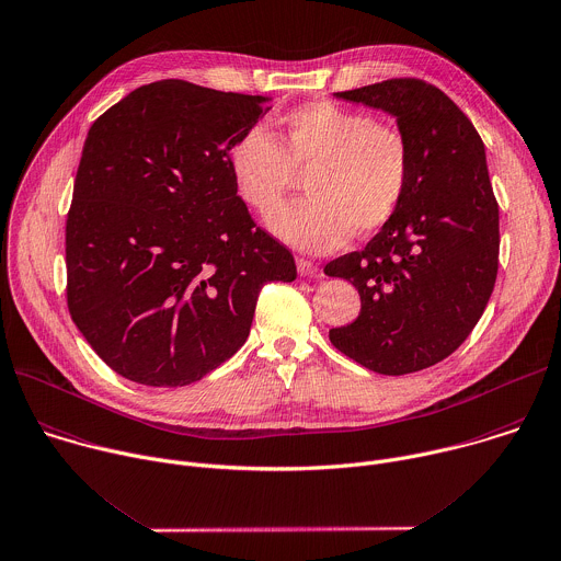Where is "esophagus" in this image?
<instances>
[{
    "instance_id": "obj_1",
    "label": "esophagus",
    "mask_w": 561,
    "mask_h": 561,
    "mask_svg": "<svg viewBox=\"0 0 561 561\" xmlns=\"http://www.w3.org/2000/svg\"><path fill=\"white\" fill-rule=\"evenodd\" d=\"M297 271H299V275L301 277H310V275H317V264H312L310 260H306V257H297Z\"/></svg>"
}]
</instances>
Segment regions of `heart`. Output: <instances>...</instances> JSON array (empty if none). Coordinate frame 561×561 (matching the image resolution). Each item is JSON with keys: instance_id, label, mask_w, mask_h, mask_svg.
Masks as SVG:
<instances>
[{"instance_id": "1", "label": "heart", "mask_w": 561, "mask_h": 561, "mask_svg": "<svg viewBox=\"0 0 561 561\" xmlns=\"http://www.w3.org/2000/svg\"><path fill=\"white\" fill-rule=\"evenodd\" d=\"M279 129L282 142L255 125L229 151L240 201L262 216L284 201L295 171H310L308 198L268 218L275 238L306 253H328L354 231L369 236L392 222L412 180V149L399 129L330 101L284 114Z\"/></svg>"}]
</instances>
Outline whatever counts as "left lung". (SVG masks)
<instances>
[{
    "label": "left lung",
    "instance_id": "1",
    "mask_svg": "<svg viewBox=\"0 0 561 561\" xmlns=\"http://www.w3.org/2000/svg\"><path fill=\"white\" fill-rule=\"evenodd\" d=\"M336 99L397 118L412 149L410 192L363 251L325 264L360 295L358 317L330 341L363 367L410 375L447 358L469 336L493 293L497 203L480 134L462 110L421 79H390Z\"/></svg>",
    "mask_w": 561,
    "mask_h": 561
}]
</instances>
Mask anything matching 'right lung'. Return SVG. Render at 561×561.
<instances>
[{"label":"right lung","mask_w":561,"mask_h":561,"mask_svg":"<svg viewBox=\"0 0 561 561\" xmlns=\"http://www.w3.org/2000/svg\"><path fill=\"white\" fill-rule=\"evenodd\" d=\"M268 101L167 79L92 123L66 222L68 308L116 375L201 381L244 345L262 286L297 277L229 171Z\"/></svg>","instance_id":"obj_1"}]
</instances>
